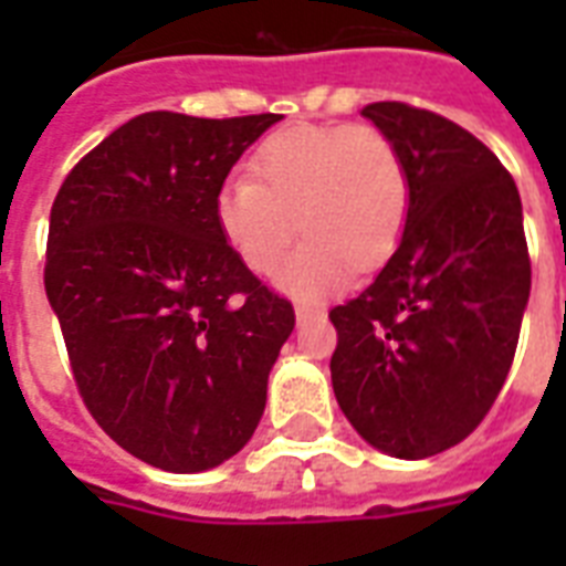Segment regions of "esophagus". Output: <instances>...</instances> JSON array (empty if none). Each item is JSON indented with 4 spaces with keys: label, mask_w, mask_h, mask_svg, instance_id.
I'll use <instances>...</instances> for the list:
<instances>
[{
    "label": "esophagus",
    "mask_w": 566,
    "mask_h": 566,
    "mask_svg": "<svg viewBox=\"0 0 566 566\" xmlns=\"http://www.w3.org/2000/svg\"><path fill=\"white\" fill-rule=\"evenodd\" d=\"M323 314H326V311L317 308V305H296V319H300V323L317 319V317H323Z\"/></svg>",
    "instance_id": "1"
}]
</instances>
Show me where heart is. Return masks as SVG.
Here are the masks:
<instances>
[{"instance_id": "1", "label": "heart", "mask_w": 566, "mask_h": 566, "mask_svg": "<svg viewBox=\"0 0 566 566\" xmlns=\"http://www.w3.org/2000/svg\"><path fill=\"white\" fill-rule=\"evenodd\" d=\"M249 176L213 196V220L231 252L273 275L296 229L308 238L284 270L302 296L335 291L394 255L408 226L411 181L396 144L373 126H284L255 146ZM301 222L296 223L295 220Z\"/></svg>"}]
</instances>
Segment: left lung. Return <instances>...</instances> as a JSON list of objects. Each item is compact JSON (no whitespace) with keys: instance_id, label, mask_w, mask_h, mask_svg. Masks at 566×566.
<instances>
[{"instance_id":"left-lung-1","label":"left lung","mask_w":566,"mask_h":566,"mask_svg":"<svg viewBox=\"0 0 566 566\" xmlns=\"http://www.w3.org/2000/svg\"><path fill=\"white\" fill-rule=\"evenodd\" d=\"M361 114L402 155L411 211L376 282L328 311L332 385L367 443L429 458L488 417L517 353L532 291L523 205L500 158L452 119L405 102Z\"/></svg>"}]
</instances>
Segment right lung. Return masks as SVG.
<instances>
[{
  "instance_id": "1",
  "label": "right lung",
  "mask_w": 566,
  "mask_h": 566,
  "mask_svg": "<svg viewBox=\"0 0 566 566\" xmlns=\"http://www.w3.org/2000/svg\"><path fill=\"white\" fill-rule=\"evenodd\" d=\"M279 119L149 111L84 155L52 202L43 284L75 387L111 440L167 473L247 447L296 323L213 220L231 167Z\"/></svg>"
}]
</instances>
